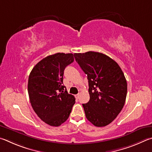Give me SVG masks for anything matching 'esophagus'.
Masks as SVG:
<instances>
[{"mask_svg": "<svg viewBox=\"0 0 152 152\" xmlns=\"http://www.w3.org/2000/svg\"><path fill=\"white\" fill-rule=\"evenodd\" d=\"M75 97L77 98V99H79V94L75 95Z\"/></svg>", "mask_w": 152, "mask_h": 152, "instance_id": "1", "label": "esophagus"}]
</instances>
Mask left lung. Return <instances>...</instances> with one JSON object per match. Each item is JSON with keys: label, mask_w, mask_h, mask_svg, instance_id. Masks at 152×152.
Instances as JSON below:
<instances>
[{"label": "left lung", "mask_w": 152, "mask_h": 152, "mask_svg": "<svg viewBox=\"0 0 152 152\" xmlns=\"http://www.w3.org/2000/svg\"><path fill=\"white\" fill-rule=\"evenodd\" d=\"M87 75L90 99L83 104L87 119L96 127L111 123L123 109L127 96L126 77L119 65L103 53H74Z\"/></svg>", "instance_id": "left-lung-1"}]
</instances>
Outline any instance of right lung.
I'll use <instances>...</instances> for the list:
<instances>
[{"instance_id": "right-lung-1", "label": "right lung", "mask_w": 152, "mask_h": 152, "mask_svg": "<svg viewBox=\"0 0 152 152\" xmlns=\"http://www.w3.org/2000/svg\"><path fill=\"white\" fill-rule=\"evenodd\" d=\"M73 61L72 53H56L40 61L29 75L28 93L32 107L50 126L64 123L75 103V98L63 86L64 70Z\"/></svg>"}]
</instances>
